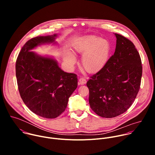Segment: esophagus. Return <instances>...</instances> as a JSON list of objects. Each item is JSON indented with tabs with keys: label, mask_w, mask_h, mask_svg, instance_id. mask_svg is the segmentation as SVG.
I'll return each instance as SVG.
<instances>
[{
	"label": "esophagus",
	"mask_w": 155,
	"mask_h": 155,
	"mask_svg": "<svg viewBox=\"0 0 155 155\" xmlns=\"http://www.w3.org/2000/svg\"><path fill=\"white\" fill-rule=\"evenodd\" d=\"M78 81H79V83H80V84H81V85L84 84L86 83V79L84 78H80L79 79Z\"/></svg>",
	"instance_id": "34e87169"
}]
</instances>
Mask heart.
I'll list each match as a JSON object with an SVG mask.
<instances>
[{
	"mask_svg": "<svg viewBox=\"0 0 155 155\" xmlns=\"http://www.w3.org/2000/svg\"><path fill=\"white\" fill-rule=\"evenodd\" d=\"M75 53L83 54L81 64L84 69L90 73H96L101 71L107 64L111 50L109 41L94 35L84 36L73 45ZM64 61L70 69L76 62L75 55L69 50L65 51L63 56Z\"/></svg>",
	"mask_w": 155,
	"mask_h": 155,
	"instance_id": "obj_1",
	"label": "heart"
}]
</instances>
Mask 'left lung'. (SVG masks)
Returning <instances> with one entry per match:
<instances>
[{"instance_id": "left-lung-1", "label": "left lung", "mask_w": 155, "mask_h": 155, "mask_svg": "<svg viewBox=\"0 0 155 155\" xmlns=\"http://www.w3.org/2000/svg\"><path fill=\"white\" fill-rule=\"evenodd\" d=\"M114 54L105 67L87 81L91 108L103 118L116 117L127 111L140 89L141 59L131 41L118 34Z\"/></svg>"}]
</instances>
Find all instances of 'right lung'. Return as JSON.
Instances as JSON below:
<instances>
[{
    "label": "right lung",
    "mask_w": 155,
    "mask_h": 155,
    "mask_svg": "<svg viewBox=\"0 0 155 155\" xmlns=\"http://www.w3.org/2000/svg\"><path fill=\"white\" fill-rule=\"evenodd\" d=\"M56 37L54 34L28 40L16 62L21 99L33 113L46 118H55L64 112L78 85L77 75L64 72L54 58L31 51L44 44L56 45Z\"/></svg>",
    "instance_id": "1"
}]
</instances>
